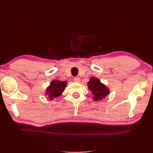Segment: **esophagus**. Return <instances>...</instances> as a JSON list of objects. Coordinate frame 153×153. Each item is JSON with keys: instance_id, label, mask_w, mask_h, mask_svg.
I'll return each instance as SVG.
<instances>
[{"instance_id": "esophagus-1", "label": "esophagus", "mask_w": 153, "mask_h": 153, "mask_svg": "<svg viewBox=\"0 0 153 153\" xmlns=\"http://www.w3.org/2000/svg\"><path fill=\"white\" fill-rule=\"evenodd\" d=\"M74 80H75V82H79L80 81V77L78 76H76L74 78Z\"/></svg>"}]
</instances>
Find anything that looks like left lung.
<instances>
[{"label": "left lung", "mask_w": 153, "mask_h": 153, "mask_svg": "<svg viewBox=\"0 0 153 153\" xmlns=\"http://www.w3.org/2000/svg\"><path fill=\"white\" fill-rule=\"evenodd\" d=\"M87 85L89 89L94 95L92 99L96 101L103 100L110 92L108 87L102 84L98 78L92 77L87 83Z\"/></svg>", "instance_id": "8db88e82"}]
</instances>
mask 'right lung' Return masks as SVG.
I'll list each match as a JSON object with an SVG mask.
<instances>
[{"label": "right lung", "mask_w": 153, "mask_h": 153, "mask_svg": "<svg viewBox=\"0 0 153 153\" xmlns=\"http://www.w3.org/2000/svg\"><path fill=\"white\" fill-rule=\"evenodd\" d=\"M66 81L52 80L46 90V94L48 96L49 100H53L54 98L61 96L66 87Z\"/></svg>", "instance_id": "add662e5"}]
</instances>
